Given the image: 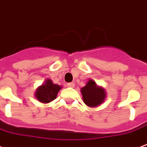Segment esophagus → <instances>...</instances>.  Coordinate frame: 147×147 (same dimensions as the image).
Segmentation results:
<instances>
[{"label":"esophagus","mask_w":147,"mask_h":147,"mask_svg":"<svg viewBox=\"0 0 147 147\" xmlns=\"http://www.w3.org/2000/svg\"><path fill=\"white\" fill-rule=\"evenodd\" d=\"M67 86L69 87V88H74L75 87V84L73 82H71V83H68L67 84Z\"/></svg>","instance_id":"1"}]
</instances>
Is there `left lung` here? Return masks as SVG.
<instances>
[{
  "label": "left lung",
  "instance_id": "left-lung-1",
  "mask_svg": "<svg viewBox=\"0 0 147 147\" xmlns=\"http://www.w3.org/2000/svg\"><path fill=\"white\" fill-rule=\"evenodd\" d=\"M81 93L85 104L92 108L100 106L106 98V90L102 86H97L92 79H89L86 86L81 88Z\"/></svg>",
  "mask_w": 147,
  "mask_h": 147
}]
</instances>
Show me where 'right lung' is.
Masks as SVG:
<instances>
[{
  "mask_svg": "<svg viewBox=\"0 0 147 147\" xmlns=\"http://www.w3.org/2000/svg\"><path fill=\"white\" fill-rule=\"evenodd\" d=\"M62 86L54 84L51 79L47 78L42 85L37 88L34 96L42 103H49L55 100Z\"/></svg>",
  "mask_w": 147,
  "mask_h": 147,
  "instance_id": "obj_1",
  "label": "right lung"
}]
</instances>
